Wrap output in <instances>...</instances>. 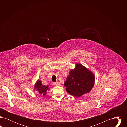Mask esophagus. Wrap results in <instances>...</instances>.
<instances>
[{
	"mask_svg": "<svg viewBox=\"0 0 127 127\" xmlns=\"http://www.w3.org/2000/svg\"><path fill=\"white\" fill-rule=\"evenodd\" d=\"M53 84H54V86H59V85H60V83L59 82H54Z\"/></svg>",
	"mask_w": 127,
	"mask_h": 127,
	"instance_id": "34e87169",
	"label": "esophagus"
}]
</instances>
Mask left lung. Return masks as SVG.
<instances>
[{"instance_id":"1","label":"left lung","mask_w":127,"mask_h":127,"mask_svg":"<svg viewBox=\"0 0 127 127\" xmlns=\"http://www.w3.org/2000/svg\"><path fill=\"white\" fill-rule=\"evenodd\" d=\"M94 82V74L82 64L76 63L75 68L69 71L64 86L69 94L78 97L89 93Z\"/></svg>"}]
</instances>
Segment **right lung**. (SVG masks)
Returning <instances> with one entry per match:
<instances>
[{"label":"right lung","instance_id":"add662e5","mask_svg":"<svg viewBox=\"0 0 127 127\" xmlns=\"http://www.w3.org/2000/svg\"><path fill=\"white\" fill-rule=\"evenodd\" d=\"M50 89L48 86H45L42 84V81L38 79L34 86V91H36L39 94L45 96L46 95L47 91Z\"/></svg>","mask_w":127,"mask_h":127}]
</instances>
